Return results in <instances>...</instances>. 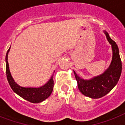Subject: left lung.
Masks as SVG:
<instances>
[{
	"instance_id": "obj_1",
	"label": "left lung",
	"mask_w": 125,
	"mask_h": 125,
	"mask_svg": "<svg viewBox=\"0 0 125 125\" xmlns=\"http://www.w3.org/2000/svg\"><path fill=\"white\" fill-rule=\"evenodd\" d=\"M104 33L107 40L112 47V61L109 68L100 76L89 80L81 78L74 71L80 91L85 96L92 99L101 98L108 94L118 82L122 71V63L118 47L116 43L110 38L109 34L106 31Z\"/></svg>"
}]
</instances>
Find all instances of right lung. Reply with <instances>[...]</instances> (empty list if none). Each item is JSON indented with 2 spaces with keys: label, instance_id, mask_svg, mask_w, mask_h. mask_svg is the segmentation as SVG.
<instances>
[{
  "label": "right lung",
  "instance_id": "add662e5",
  "mask_svg": "<svg viewBox=\"0 0 125 125\" xmlns=\"http://www.w3.org/2000/svg\"><path fill=\"white\" fill-rule=\"evenodd\" d=\"M10 49L6 55V73L8 83L11 88L15 93H16L20 97L26 101L32 103H41L51 95L54 87V80L53 74L51 78L46 84L42 87L35 88V87H21L17 84L13 79L9 69L8 62V55L10 51Z\"/></svg>",
  "mask_w": 125,
  "mask_h": 125
}]
</instances>
